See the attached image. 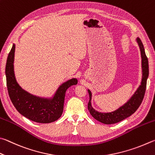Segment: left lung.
<instances>
[{"label": "left lung", "mask_w": 155, "mask_h": 155, "mask_svg": "<svg viewBox=\"0 0 155 155\" xmlns=\"http://www.w3.org/2000/svg\"><path fill=\"white\" fill-rule=\"evenodd\" d=\"M137 41L138 43V45H139L141 51V56H142V80L140 87L138 88L131 98L129 100V101H127L125 104L120 108H118L117 110L114 111V112L110 113H101L94 110L92 107L91 102L92 94L90 91H88L89 97H90V100H89L88 104L89 112L94 118H95L97 120L101 122L102 123L106 124H114L124 120V119L133 114L138 109V107H140V105L143 101L146 92L147 78L149 74L148 61L147 56L146 55L144 48H143L142 41L140 40V38H137Z\"/></svg>", "instance_id": "left-lung-1"}]
</instances>
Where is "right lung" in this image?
I'll return each mask as SVG.
<instances>
[{"mask_svg":"<svg viewBox=\"0 0 155 155\" xmlns=\"http://www.w3.org/2000/svg\"><path fill=\"white\" fill-rule=\"evenodd\" d=\"M15 45L7 57L5 75L8 93L13 105L21 115L39 123H50L58 120L63 112L65 93L68 88L78 84L75 78L60 86L52 99H42L21 89L16 82L13 71Z\"/></svg>","mask_w":155,"mask_h":155,"instance_id":"right-lung-1","label":"right lung"}]
</instances>
